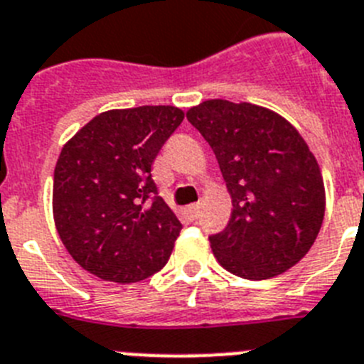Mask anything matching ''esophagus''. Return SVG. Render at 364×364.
Here are the masks:
<instances>
[{
	"instance_id": "1",
	"label": "esophagus",
	"mask_w": 364,
	"mask_h": 364,
	"mask_svg": "<svg viewBox=\"0 0 364 364\" xmlns=\"http://www.w3.org/2000/svg\"><path fill=\"white\" fill-rule=\"evenodd\" d=\"M186 213H188V216H191L192 220H198L201 214V205L200 203L188 205V207H186Z\"/></svg>"
}]
</instances>
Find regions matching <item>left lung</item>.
Returning <instances> with one entry per match:
<instances>
[{
    "label": "left lung",
    "instance_id": "left-lung-1",
    "mask_svg": "<svg viewBox=\"0 0 364 364\" xmlns=\"http://www.w3.org/2000/svg\"><path fill=\"white\" fill-rule=\"evenodd\" d=\"M186 119L213 148L232 214L208 236L229 273L265 280L296 264L314 245L324 218L317 159L286 119L242 102L207 100Z\"/></svg>",
    "mask_w": 364,
    "mask_h": 364
}]
</instances>
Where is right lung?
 Here are the masks:
<instances>
[{
	"label": "right lung",
	"mask_w": 364,
	"mask_h": 364,
	"mask_svg": "<svg viewBox=\"0 0 364 364\" xmlns=\"http://www.w3.org/2000/svg\"><path fill=\"white\" fill-rule=\"evenodd\" d=\"M185 113L173 106L112 109L62 148L53 213L77 264L102 280L139 282L172 255L181 221L159 196L151 164Z\"/></svg>",
	"instance_id": "right-lung-1"
}]
</instances>
